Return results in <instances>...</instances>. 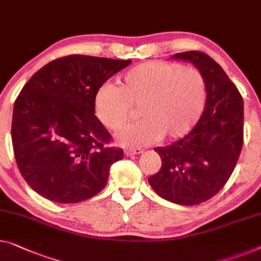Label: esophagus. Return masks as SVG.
<instances>
[{
	"mask_svg": "<svg viewBox=\"0 0 261 261\" xmlns=\"http://www.w3.org/2000/svg\"><path fill=\"white\" fill-rule=\"evenodd\" d=\"M141 152H143V149H141V147H131V149L125 150V154H126V155L139 154Z\"/></svg>",
	"mask_w": 261,
	"mask_h": 261,
	"instance_id": "1",
	"label": "esophagus"
}]
</instances>
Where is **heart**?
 Masks as SVG:
<instances>
[{
	"mask_svg": "<svg viewBox=\"0 0 261 261\" xmlns=\"http://www.w3.org/2000/svg\"><path fill=\"white\" fill-rule=\"evenodd\" d=\"M207 87L200 70L178 63L145 62L127 70L117 81V88L104 84L93 97V109L107 129L117 131L138 107L141 118L118 135L127 146H141L159 138L182 137L203 114Z\"/></svg>",
	"mask_w": 261,
	"mask_h": 261,
	"instance_id": "1",
	"label": "heart"
}]
</instances>
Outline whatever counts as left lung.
Masks as SVG:
<instances>
[{"label": "left lung", "instance_id": "left-lung-1", "mask_svg": "<svg viewBox=\"0 0 261 261\" xmlns=\"http://www.w3.org/2000/svg\"><path fill=\"white\" fill-rule=\"evenodd\" d=\"M172 58L190 61L207 87L203 115L189 135L154 149L162 166L149 177L158 196L179 205H198L223 189L234 170L244 142L243 97L213 58L197 50Z\"/></svg>", "mask_w": 261, "mask_h": 261}]
</instances>
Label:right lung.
<instances>
[{"mask_svg": "<svg viewBox=\"0 0 261 261\" xmlns=\"http://www.w3.org/2000/svg\"><path fill=\"white\" fill-rule=\"evenodd\" d=\"M131 60L69 55L30 77L14 104L11 141L24 180L46 199L80 203L107 186L122 149L95 115L93 97Z\"/></svg>", "mask_w": 261, "mask_h": 261, "instance_id": "right-lung-1", "label": "right lung"}]
</instances>
